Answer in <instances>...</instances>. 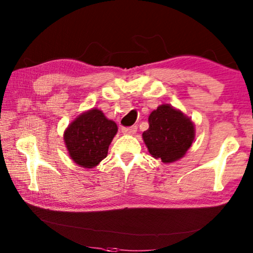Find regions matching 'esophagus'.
<instances>
[{"instance_id":"obj_1","label":"esophagus","mask_w":253,"mask_h":253,"mask_svg":"<svg viewBox=\"0 0 253 253\" xmlns=\"http://www.w3.org/2000/svg\"><path fill=\"white\" fill-rule=\"evenodd\" d=\"M137 130V126H130V127H122V131L124 134H135Z\"/></svg>"}]
</instances>
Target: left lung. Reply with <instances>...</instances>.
<instances>
[{"mask_svg": "<svg viewBox=\"0 0 253 253\" xmlns=\"http://www.w3.org/2000/svg\"><path fill=\"white\" fill-rule=\"evenodd\" d=\"M149 125L143 139L149 152L164 163L178 160L193 143V123L170 105L163 104L151 112Z\"/></svg>", "mask_w": 253, "mask_h": 253, "instance_id": "8db88e82", "label": "left lung"}]
</instances>
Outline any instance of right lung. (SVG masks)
<instances>
[{"label": "right lung", "instance_id": "right-lung-1", "mask_svg": "<svg viewBox=\"0 0 253 253\" xmlns=\"http://www.w3.org/2000/svg\"><path fill=\"white\" fill-rule=\"evenodd\" d=\"M117 130L116 123L105 118L102 111L92 109L75 119L63 137L71 159L82 167L93 168L107 157Z\"/></svg>", "mask_w": 253, "mask_h": 253}]
</instances>
